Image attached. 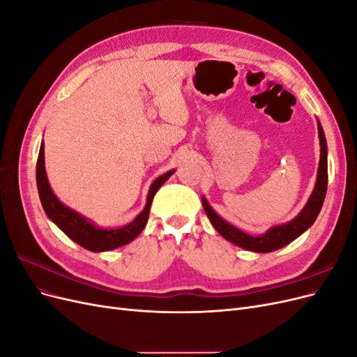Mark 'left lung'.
<instances>
[{
  "label": "left lung",
  "mask_w": 357,
  "mask_h": 357,
  "mask_svg": "<svg viewBox=\"0 0 357 357\" xmlns=\"http://www.w3.org/2000/svg\"><path fill=\"white\" fill-rule=\"evenodd\" d=\"M317 129L320 138V162L317 171V181L308 202L305 204V207L302 208V211L294 220H290L289 223L284 225L274 226V228L268 229L264 235L252 236L223 220L220 215L210 207L207 199L202 198L205 214H207V218L214 226V229L218 231L223 238L236 244L238 247L245 248V250L256 253H269L296 240L301 234H304L310 226L316 222L317 215L323 207V201H325L328 189V146L325 132H323L320 122L317 125Z\"/></svg>",
  "instance_id": "8db88e82"
}]
</instances>
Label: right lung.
I'll return each instance as SVG.
<instances>
[{"instance_id":"obj_1","label":"right lung","mask_w":357,"mask_h":357,"mask_svg":"<svg viewBox=\"0 0 357 357\" xmlns=\"http://www.w3.org/2000/svg\"><path fill=\"white\" fill-rule=\"evenodd\" d=\"M172 174H174V169L165 172V174H162L152 183L144 210L139 213L131 223L117 229H101L86 218H83L82 214L66 207V205L56 198L55 193H53L46 176L45 144L43 143L40 147V153L37 159V171H36L40 201H41L43 208H45L47 214V218L55 223L70 240H73L74 243H77L79 245L84 247L86 250H91V252L113 250V248L122 247L128 243H131L134 238H137L139 232L144 229V226L149 220L150 205H152L155 193Z\"/></svg>"}]
</instances>
